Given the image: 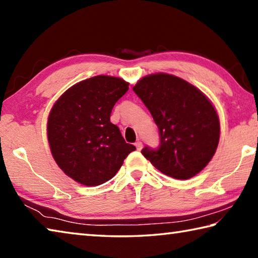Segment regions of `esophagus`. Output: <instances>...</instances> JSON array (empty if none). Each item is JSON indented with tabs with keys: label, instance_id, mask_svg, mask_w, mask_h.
Segmentation results:
<instances>
[{
	"label": "esophagus",
	"instance_id": "esophagus-1",
	"mask_svg": "<svg viewBox=\"0 0 258 258\" xmlns=\"http://www.w3.org/2000/svg\"><path fill=\"white\" fill-rule=\"evenodd\" d=\"M135 147H137L138 150H141L142 149V142L141 141H138L137 143H135Z\"/></svg>",
	"mask_w": 258,
	"mask_h": 258
}]
</instances>
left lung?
Instances as JSON below:
<instances>
[{
	"label": "left lung",
	"instance_id": "1",
	"mask_svg": "<svg viewBox=\"0 0 258 258\" xmlns=\"http://www.w3.org/2000/svg\"><path fill=\"white\" fill-rule=\"evenodd\" d=\"M133 91L149 109L160 135L158 149L146 147L142 155L176 180L202 172L220 141V118L211 100L189 82L166 73L142 77Z\"/></svg>",
	"mask_w": 258,
	"mask_h": 258
}]
</instances>
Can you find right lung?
I'll list each match as a JSON object with an SVG mask.
<instances>
[{
    "mask_svg": "<svg viewBox=\"0 0 258 258\" xmlns=\"http://www.w3.org/2000/svg\"><path fill=\"white\" fill-rule=\"evenodd\" d=\"M127 90L123 78L98 75L69 87L51 108L46 126L51 154L74 181L102 184L135 150L110 121L113 106Z\"/></svg>",
    "mask_w": 258,
    "mask_h": 258,
    "instance_id": "obj_1",
    "label": "right lung"
}]
</instances>
